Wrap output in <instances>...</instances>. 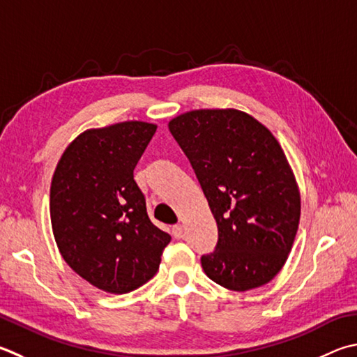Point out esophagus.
Returning <instances> with one entry per match:
<instances>
[{
    "label": "esophagus",
    "instance_id": "34e87169",
    "mask_svg": "<svg viewBox=\"0 0 357 357\" xmlns=\"http://www.w3.org/2000/svg\"><path fill=\"white\" fill-rule=\"evenodd\" d=\"M172 234L174 238H181L184 236V226L183 225H174L172 228Z\"/></svg>",
    "mask_w": 357,
    "mask_h": 357
}]
</instances>
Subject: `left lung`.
<instances>
[{
  "mask_svg": "<svg viewBox=\"0 0 357 357\" xmlns=\"http://www.w3.org/2000/svg\"><path fill=\"white\" fill-rule=\"evenodd\" d=\"M218 226L204 273L245 291L282 268L300 222V193L286 154L267 128L236 109H201L168 123Z\"/></svg>",
  "mask_w": 357,
  "mask_h": 357,
  "instance_id": "left-lung-1",
  "label": "left lung"
}]
</instances>
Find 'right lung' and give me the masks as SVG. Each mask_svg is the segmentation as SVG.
<instances>
[{
	"label": "right lung",
	"mask_w": 357,
	"mask_h": 357,
	"mask_svg": "<svg viewBox=\"0 0 357 357\" xmlns=\"http://www.w3.org/2000/svg\"><path fill=\"white\" fill-rule=\"evenodd\" d=\"M156 125L125 121L89 129L56 167L50 213L66 262L92 286L128 294L156 275L172 237L151 223L134 168Z\"/></svg>",
	"instance_id": "add662e5"
}]
</instances>
